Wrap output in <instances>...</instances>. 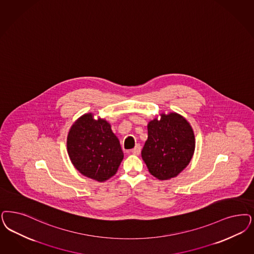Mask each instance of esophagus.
<instances>
[{
	"label": "esophagus",
	"mask_w": 254,
	"mask_h": 254,
	"mask_svg": "<svg viewBox=\"0 0 254 254\" xmlns=\"http://www.w3.org/2000/svg\"><path fill=\"white\" fill-rule=\"evenodd\" d=\"M140 149H141V147H140V144H136V146L131 150L132 154H133V155L138 156V155L140 153Z\"/></svg>",
	"instance_id": "1"
}]
</instances>
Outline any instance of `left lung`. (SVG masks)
I'll return each instance as SVG.
<instances>
[{"mask_svg": "<svg viewBox=\"0 0 254 254\" xmlns=\"http://www.w3.org/2000/svg\"><path fill=\"white\" fill-rule=\"evenodd\" d=\"M148 138L141 150V158L149 173L159 180L179 175L189 165L195 149L192 127L176 113L161 114L147 126Z\"/></svg>", "mask_w": 254, "mask_h": 254, "instance_id": "8db88e82", "label": "left lung"}]
</instances>
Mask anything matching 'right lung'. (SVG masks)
I'll use <instances>...</instances> for the list:
<instances>
[{
    "instance_id": "obj_1",
    "label": "right lung",
    "mask_w": 254,
    "mask_h": 254,
    "mask_svg": "<svg viewBox=\"0 0 254 254\" xmlns=\"http://www.w3.org/2000/svg\"><path fill=\"white\" fill-rule=\"evenodd\" d=\"M67 152L71 162L81 175L104 182L114 176L124 158L118 138L104 119L93 114L79 117L67 135Z\"/></svg>"
}]
</instances>
